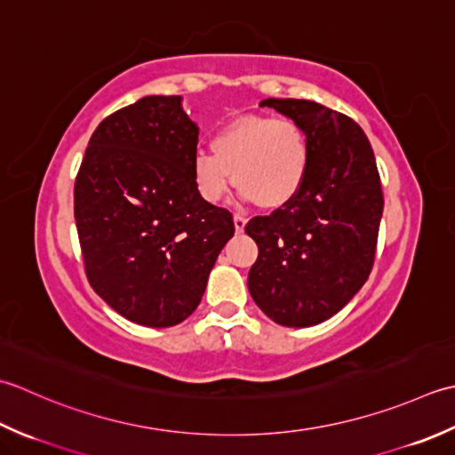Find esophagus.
I'll list each match as a JSON object with an SVG mask.
<instances>
[{
    "instance_id": "obj_1",
    "label": "esophagus",
    "mask_w": 455,
    "mask_h": 455,
    "mask_svg": "<svg viewBox=\"0 0 455 455\" xmlns=\"http://www.w3.org/2000/svg\"><path fill=\"white\" fill-rule=\"evenodd\" d=\"M245 224H247V218H245V216H241V214H235V216H234L235 231H243V229H245Z\"/></svg>"
}]
</instances>
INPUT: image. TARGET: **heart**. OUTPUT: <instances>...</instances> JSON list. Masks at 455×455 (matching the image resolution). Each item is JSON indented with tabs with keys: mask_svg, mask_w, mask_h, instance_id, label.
<instances>
[{
	"mask_svg": "<svg viewBox=\"0 0 455 455\" xmlns=\"http://www.w3.org/2000/svg\"><path fill=\"white\" fill-rule=\"evenodd\" d=\"M308 169L310 139L292 117H241L212 139V151H198L192 159V179L204 200H221L235 179L243 196L263 208L291 202Z\"/></svg>",
	"mask_w": 455,
	"mask_h": 455,
	"instance_id": "1",
	"label": "heart"
}]
</instances>
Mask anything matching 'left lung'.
<instances>
[{"label": "left lung", "mask_w": 455, "mask_h": 455, "mask_svg": "<svg viewBox=\"0 0 455 455\" xmlns=\"http://www.w3.org/2000/svg\"><path fill=\"white\" fill-rule=\"evenodd\" d=\"M299 122L310 139V169L299 194L245 234L259 257L247 276L273 322L306 328L354 299L373 268L383 190L367 135L354 119L310 100L261 101Z\"/></svg>", "instance_id": "left-lung-1"}]
</instances>
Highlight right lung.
Here are the masks:
<instances>
[{"mask_svg": "<svg viewBox=\"0 0 455 455\" xmlns=\"http://www.w3.org/2000/svg\"><path fill=\"white\" fill-rule=\"evenodd\" d=\"M180 96H145L90 137L74 184L92 289L124 318L169 328L196 310L208 275L234 235L229 210L192 179L198 127Z\"/></svg>", "mask_w": 455, "mask_h": 455, "instance_id": "right-lung-1", "label": "right lung"}]
</instances>
